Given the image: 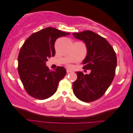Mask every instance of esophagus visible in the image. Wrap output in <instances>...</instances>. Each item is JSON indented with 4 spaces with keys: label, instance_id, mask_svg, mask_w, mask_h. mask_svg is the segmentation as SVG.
<instances>
[{
    "label": "esophagus",
    "instance_id": "esophagus-1",
    "mask_svg": "<svg viewBox=\"0 0 133 133\" xmlns=\"http://www.w3.org/2000/svg\"><path fill=\"white\" fill-rule=\"evenodd\" d=\"M66 72H67V73H71V72H73V71H71L70 69H67Z\"/></svg>",
    "mask_w": 133,
    "mask_h": 133
}]
</instances>
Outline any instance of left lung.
Segmentation results:
<instances>
[{"label": "left lung", "instance_id": "8db88e82", "mask_svg": "<svg viewBox=\"0 0 133 133\" xmlns=\"http://www.w3.org/2000/svg\"><path fill=\"white\" fill-rule=\"evenodd\" d=\"M86 44L87 54L83 69L89 74L76 71L77 79L73 84L74 95L80 100L91 102L101 98L114 79L117 59L113 48L107 40L90 30L73 33Z\"/></svg>", "mask_w": 133, "mask_h": 133}]
</instances>
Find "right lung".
I'll return each mask as SVG.
<instances>
[{
	"label": "right lung",
	"instance_id": "obj_1",
	"mask_svg": "<svg viewBox=\"0 0 133 133\" xmlns=\"http://www.w3.org/2000/svg\"><path fill=\"white\" fill-rule=\"evenodd\" d=\"M70 34L48 27L31 34L24 43L18 56V69L25 90L32 97L46 99L57 91L66 69L58 66L50 70L46 62L55 55L56 39Z\"/></svg>",
	"mask_w": 133,
	"mask_h": 133
}]
</instances>
